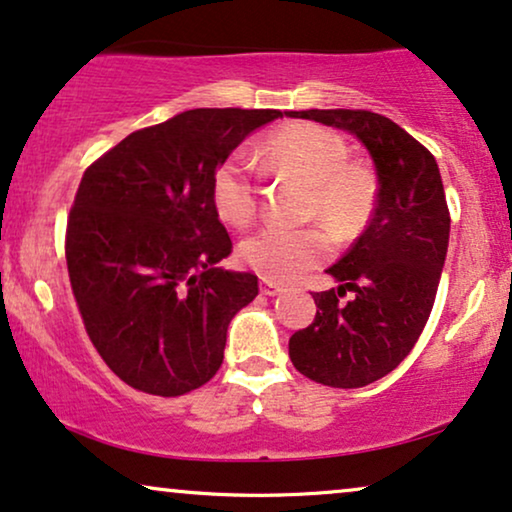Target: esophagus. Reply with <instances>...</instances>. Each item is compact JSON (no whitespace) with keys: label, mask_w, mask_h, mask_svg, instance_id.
<instances>
[{"label":"esophagus","mask_w":512,"mask_h":512,"mask_svg":"<svg viewBox=\"0 0 512 512\" xmlns=\"http://www.w3.org/2000/svg\"><path fill=\"white\" fill-rule=\"evenodd\" d=\"M260 290H262V295H278L283 290V286H278V283H274V281H267V278H264V281L260 283Z\"/></svg>","instance_id":"34e87169"}]
</instances>
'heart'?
<instances>
[{"label": "heart", "instance_id": "1", "mask_svg": "<svg viewBox=\"0 0 512 512\" xmlns=\"http://www.w3.org/2000/svg\"><path fill=\"white\" fill-rule=\"evenodd\" d=\"M262 155L276 172L309 184L304 219H314L333 241H349L364 229L375 203L371 167L347 160V141L316 122H295L264 141ZM212 203L226 224L245 226L257 212V184L243 153L224 158L212 174ZM328 252L323 231L267 226L241 243V257L252 271L274 283H288L319 264Z\"/></svg>", "mask_w": 512, "mask_h": 512}]
</instances>
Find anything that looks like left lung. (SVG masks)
Here are the masks:
<instances>
[{"label": "left lung", "mask_w": 512, "mask_h": 512, "mask_svg": "<svg viewBox=\"0 0 512 512\" xmlns=\"http://www.w3.org/2000/svg\"><path fill=\"white\" fill-rule=\"evenodd\" d=\"M293 118L352 132L378 172L371 222L328 269L340 286L314 293V321L288 342L302 375L352 390L394 371L418 342L435 304L451 217L435 155L397 122L347 108L295 111ZM347 292L350 300L342 301Z\"/></svg>", "instance_id": "obj_1"}]
</instances>
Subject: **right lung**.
<instances>
[{
	"label": "right lung",
	"instance_id": "right-lung-1",
	"mask_svg": "<svg viewBox=\"0 0 512 512\" xmlns=\"http://www.w3.org/2000/svg\"><path fill=\"white\" fill-rule=\"evenodd\" d=\"M271 108H196L144 127L82 174L66 262L84 331L122 383L155 397L198 390L224 361L226 328L260 293L217 267L231 238L212 174Z\"/></svg>",
	"mask_w": 512,
	"mask_h": 512
}]
</instances>
